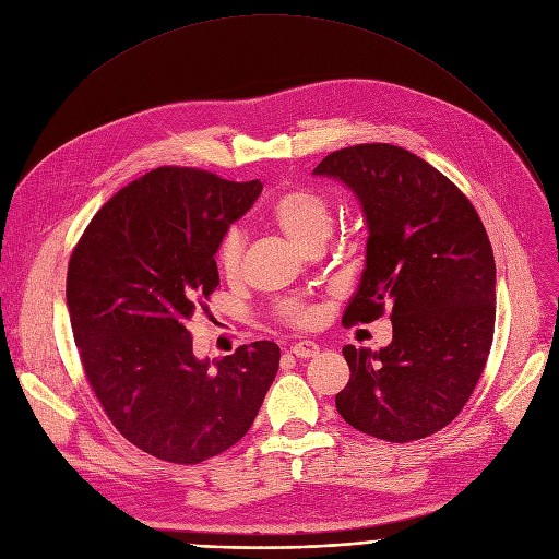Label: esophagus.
<instances>
[{
  "label": "esophagus",
  "mask_w": 559,
  "mask_h": 559,
  "mask_svg": "<svg viewBox=\"0 0 559 559\" xmlns=\"http://www.w3.org/2000/svg\"><path fill=\"white\" fill-rule=\"evenodd\" d=\"M290 353H294L300 359H309V357H316L318 353H321V348H318L313 341H298V343L290 345Z\"/></svg>",
  "instance_id": "34e87169"
}]
</instances>
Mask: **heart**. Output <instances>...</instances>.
<instances>
[{
  "label": "heart",
  "instance_id": "obj_1",
  "mask_svg": "<svg viewBox=\"0 0 559 559\" xmlns=\"http://www.w3.org/2000/svg\"><path fill=\"white\" fill-rule=\"evenodd\" d=\"M271 216L284 229V234L288 238H294V241L305 250L323 246L334 225V211L330 200L309 189H296L280 195L271 206ZM243 246L246 236L241 227H229L223 234L216 259L218 269L227 277H234L241 271ZM282 316L290 325H309L313 321V311L300 302H284Z\"/></svg>",
  "mask_w": 559,
  "mask_h": 559
}]
</instances>
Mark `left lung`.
I'll list each match as a JSON object with an SVG mask.
<instances>
[{"label": "left lung", "instance_id": "1", "mask_svg": "<svg viewBox=\"0 0 559 559\" xmlns=\"http://www.w3.org/2000/svg\"><path fill=\"white\" fill-rule=\"evenodd\" d=\"M313 175L357 195L368 225L366 269L345 325L391 309L380 353L345 345L350 380L336 409L355 430L393 443L453 420L480 380L496 323V263L468 198L420 156L389 143L328 154Z\"/></svg>", "mask_w": 559, "mask_h": 559}]
</instances>
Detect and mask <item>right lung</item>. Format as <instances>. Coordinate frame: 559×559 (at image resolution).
<instances>
[{
    "mask_svg": "<svg viewBox=\"0 0 559 559\" xmlns=\"http://www.w3.org/2000/svg\"><path fill=\"white\" fill-rule=\"evenodd\" d=\"M261 189L198 168L150 170L97 211L70 257L66 300L84 373L116 430L156 460L225 453L277 376V343L209 361L186 330L221 284L223 234Z\"/></svg>",
    "mask_w": 559,
    "mask_h": 559,
    "instance_id": "right-lung-1",
    "label": "right lung"
}]
</instances>
